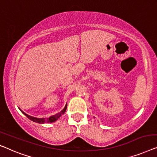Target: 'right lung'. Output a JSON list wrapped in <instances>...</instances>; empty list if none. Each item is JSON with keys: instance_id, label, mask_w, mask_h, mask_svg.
I'll list each match as a JSON object with an SVG mask.
<instances>
[{"instance_id": "right-lung-1", "label": "right lung", "mask_w": 157, "mask_h": 157, "mask_svg": "<svg viewBox=\"0 0 157 157\" xmlns=\"http://www.w3.org/2000/svg\"><path fill=\"white\" fill-rule=\"evenodd\" d=\"M19 109H20V108H19ZM66 109H67V104H66L65 108H64V109L62 110L60 112H59V113L55 114V115H53V116L50 117L49 118H47V119H45V118H37V117H34L28 115V114H27L26 113H25V112H24L22 111L21 109H20V110H21V111L23 112V113L25 114V115L27 117L28 119H30V120L33 121V122H37V123L44 124V123H45V122L46 123H49V122H56V121L57 120V119H58L59 117L62 116L64 113H65V111H66Z\"/></svg>"}]
</instances>
